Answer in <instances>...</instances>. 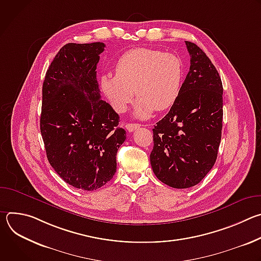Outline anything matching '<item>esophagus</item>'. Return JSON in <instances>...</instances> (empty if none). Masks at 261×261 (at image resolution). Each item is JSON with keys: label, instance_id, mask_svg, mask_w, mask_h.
<instances>
[{"label": "esophagus", "instance_id": "obj_1", "mask_svg": "<svg viewBox=\"0 0 261 261\" xmlns=\"http://www.w3.org/2000/svg\"><path fill=\"white\" fill-rule=\"evenodd\" d=\"M126 129L129 131V132H133L134 130L138 129L140 127L139 124H126Z\"/></svg>", "mask_w": 261, "mask_h": 261}]
</instances>
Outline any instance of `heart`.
<instances>
[{
    "label": "heart",
    "mask_w": 261,
    "mask_h": 261,
    "mask_svg": "<svg viewBox=\"0 0 261 261\" xmlns=\"http://www.w3.org/2000/svg\"><path fill=\"white\" fill-rule=\"evenodd\" d=\"M184 75V64L177 56L138 47L119 58L116 74L101 76V89L118 113L127 110L136 93L135 116L147 119L155 109L163 111L175 103Z\"/></svg>",
    "instance_id": "b5f03b06"
}]
</instances>
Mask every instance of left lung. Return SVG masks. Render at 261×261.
Returning a JSON list of instances; mask_svg holds the SVG:
<instances>
[{"label":"left lung","mask_w":261,"mask_h":261,"mask_svg":"<svg viewBox=\"0 0 261 261\" xmlns=\"http://www.w3.org/2000/svg\"><path fill=\"white\" fill-rule=\"evenodd\" d=\"M185 42L190 69L177 100L153 129L154 147L150 155L158 179L176 189L193 187L213 168L223 119L219 73L200 47Z\"/></svg>","instance_id":"1"}]
</instances>
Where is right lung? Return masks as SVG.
Returning a JSON list of instances; mask_svg holds the SVG:
<instances>
[{
  "label": "right lung",
  "mask_w": 261,
  "mask_h": 261,
  "mask_svg": "<svg viewBox=\"0 0 261 261\" xmlns=\"http://www.w3.org/2000/svg\"><path fill=\"white\" fill-rule=\"evenodd\" d=\"M104 47L102 42L64 45L42 87L40 131L47 159L67 184L85 191L113 178L126 139L119 115L100 99L96 68Z\"/></svg>",
  "instance_id": "add662e5"
}]
</instances>
